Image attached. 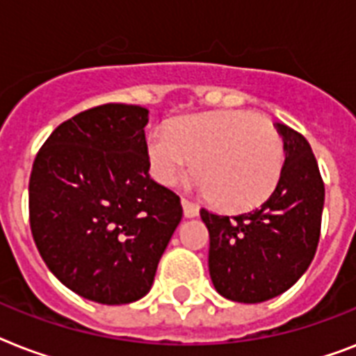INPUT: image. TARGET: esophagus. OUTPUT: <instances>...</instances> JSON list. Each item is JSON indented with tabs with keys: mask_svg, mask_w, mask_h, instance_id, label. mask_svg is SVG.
<instances>
[{
	"mask_svg": "<svg viewBox=\"0 0 356 356\" xmlns=\"http://www.w3.org/2000/svg\"><path fill=\"white\" fill-rule=\"evenodd\" d=\"M181 203H183V212H184V216L186 218H195L197 214H200V207L195 205V203H192V201L188 200H181Z\"/></svg>",
	"mask_w": 356,
	"mask_h": 356,
	"instance_id": "1",
	"label": "esophagus"
}]
</instances>
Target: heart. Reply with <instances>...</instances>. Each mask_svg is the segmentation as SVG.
Returning <instances> with one entry per match:
<instances>
[{
	"mask_svg": "<svg viewBox=\"0 0 356 356\" xmlns=\"http://www.w3.org/2000/svg\"><path fill=\"white\" fill-rule=\"evenodd\" d=\"M151 173L173 184L194 161L192 184L223 211H248L268 200L284 164L275 125L251 111L194 114L159 129L147 142Z\"/></svg>",
	"mask_w": 356,
	"mask_h": 356,
	"instance_id": "1",
	"label": "heart"
}]
</instances>
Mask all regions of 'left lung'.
<instances>
[{"mask_svg":"<svg viewBox=\"0 0 356 356\" xmlns=\"http://www.w3.org/2000/svg\"><path fill=\"white\" fill-rule=\"evenodd\" d=\"M284 166L273 194L251 212L218 216L201 209L209 229V271L218 293L236 303L281 296L303 275L320 242L325 186L303 134L275 123Z\"/></svg>","mask_w":356,"mask_h":356,"instance_id":"obj_1","label":"left lung"}]
</instances>
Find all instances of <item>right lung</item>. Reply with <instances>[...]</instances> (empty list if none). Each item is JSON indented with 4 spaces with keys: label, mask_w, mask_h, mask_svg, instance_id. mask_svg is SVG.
Wrapping results in <instances>:
<instances>
[{
    "label": "right lung",
    "mask_w": 356,
    "mask_h": 356,
    "mask_svg": "<svg viewBox=\"0 0 356 356\" xmlns=\"http://www.w3.org/2000/svg\"><path fill=\"white\" fill-rule=\"evenodd\" d=\"M149 111L107 103L60 123L33 164L31 233L53 275L81 298H144L183 218L177 194L149 177Z\"/></svg>",
    "instance_id": "1"
}]
</instances>
